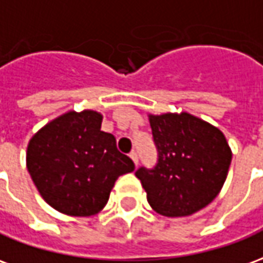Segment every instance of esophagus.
<instances>
[{"label": "esophagus", "instance_id": "esophagus-1", "mask_svg": "<svg viewBox=\"0 0 263 263\" xmlns=\"http://www.w3.org/2000/svg\"><path fill=\"white\" fill-rule=\"evenodd\" d=\"M130 158H132V160H133V162L134 164H136V165H137V164H139V155H137V153H136V151H132V153H130Z\"/></svg>", "mask_w": 263, "mask_h": 263}]
</instances>
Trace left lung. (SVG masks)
<instances>
[{
  "instance_id": "obj_1",
  "label": "left lung",
  "mask_w": 263,
  "mask_h": 263,
  "mask_svg": "<svg viewBox=\"0 0 263 263\" xmlns=\"http://www.w3.org/2000/svg\"><path fill=\"white\" fill-rule=\"evenodd\" d=\"M157 164L136 171L155 212L189 216L208 206L223 187L231 164L224 134L189 113L150 116Z\"/></svg>"
}]
</instances>
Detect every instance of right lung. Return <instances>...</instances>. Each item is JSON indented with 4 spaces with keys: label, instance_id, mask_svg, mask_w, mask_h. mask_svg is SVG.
Returning a JSON list of instances; mask_svg holds the SVG:
<instances>
[{
    "label": "right lung",
    "instance_id": "obj_1",
    "mask_svg": "<svg viewBox=\"0 0 263 263\" xmlns=\"http://www.w3.org/2000/svg\"><path fill=\"white\" fill-rule=\"evenodd\" d=\"M101 123L102 116L93 110L68 112L30 139L26 165L32 181L46 202L64 214H97L119 176L134 170Z\"/></svg>",
    "mask_w": 263,
    "mask_h": 263
}]
</instances>
